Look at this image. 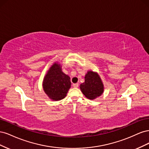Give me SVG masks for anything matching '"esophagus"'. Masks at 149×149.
<instances>
[{"instance_id": "34e87169", "label": "esophagus", "mask_w": 149, "mask_h": 149, "mask_svg": "<svg viewBox=\"0 0 149 149\" xmlns=\"http://www.w3.org/2000/svg\"><path fill=\"white\" fill-rule=\"evenodd\" d=\"M73 86L74 88H78L79 86V84L78 83H74V84H73Z\"/></svg>"}]
</instances>
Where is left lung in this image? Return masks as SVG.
<instances>
[{"mask_svg": "<svg viewBox=\"0 0 149 149\" xmlns=\"http://www.w3.org/2000/svg\"><path fill=\"white\" fill-rule=\"evenodd\" d=\"M80 89L86 97L93 100L103 93L104 85L97 73L88 71L85 75L84 82L80 84Z\"/></svg>", "mask_w": 149, "mask_h": 149, "instance_id": "8db88e82", "label": "left lung"}]
</instances>
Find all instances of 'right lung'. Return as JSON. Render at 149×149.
<instances>
[{
  "label": "right lung",
  "mask_w": 149,
  "mask_h": 149,
  "mask_svg": "<svg viewBox=\"0 0 149 149\" xmlns=\"http://www.w3.org/2000/svg\"><path fill=\"white\" fill-rule=\"evenodd\" d=\"M71 84L70 76L62 71L60 64L55 63L44 77L43 88L49 99L60 101L66 97Z\"/></svg>",
  "instance_id": "right-lung-1"
}]
</instances>
